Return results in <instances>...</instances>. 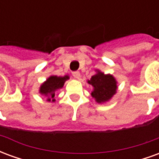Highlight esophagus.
Returning a JSON list of instances; mask_svg holds the SVG:
<instances>
[{"label": "esophagus", "mask_w": 159, "mask_h": 159, "mask_svg": "<svg viewBox=\"0 0 159 159\" xmlns=\"http://www.w3.org/2000/svg\"><path fill=\"white\" fill-rule=\"evenodd\" d=\"M72 76H74V78H76V79H79L81 75H80L79 71H74V72H72Z\"/></svg>", "instance_id": "1"}]
</instances>
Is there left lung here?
I'll return each instance as SVG.
<instances>
[{
	"label": "left lung",
	"instance_id": "left-lung-1",
	"mask_svg": "<svg viewBox=\"0 0 159 159\" xmlns=\"http://www.w3.org/2000/svg\"><path fill=\"white\" fill-rule=\"evenodd\" d=\"M96 73L92 76L87 83L93 87L91 96L97 103H107L117 93V82L111 74H105L100 70H95Z\"/></svg>",
	"mask_w": 159,
	"mask_h": 159
}]
</instances>
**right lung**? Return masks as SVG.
Listing matches in <instances>:
<instances>
[{
	"instance_id": "1",
	"label": "right lung",
	"mask_w": 159,
	"mask_h": 159,
	"mask_svg": "<svg viewBox=\"0 0 159 159\" xmlns=\"http://www.w3.org/2000/svg\"><path fill=\"white\" fill-rule=\"evenodd\" d=\"M70 79V76L66 75L64 76H58L52 75L47 78L44 83L41 84L39 89V93L46 97V100L48 102H54L55 92L57 90L62 89L64 84L67 80Z\"/></svg>"
}]
</instances>
